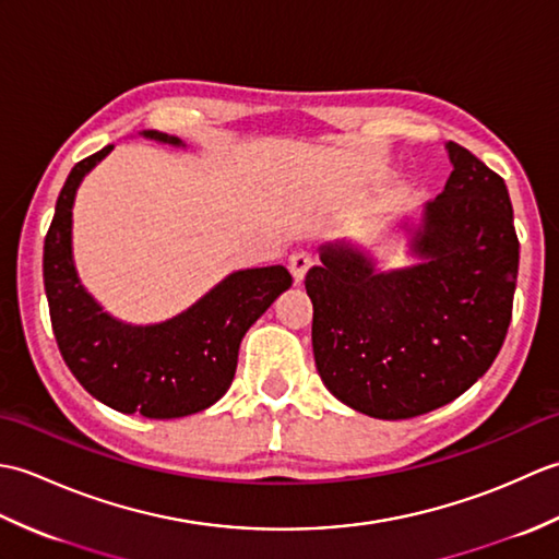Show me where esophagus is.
<instances>
[{
  "instance_id": "34e87169",
  "label": "esophagus",
  "mask_w": 559,
  "mask_h": 559,
  "mask_svg": "<svg viewBox=\"0 0 559 559\" xmlns=\"http://www.w3.org/2000/svg\"><path fill=\"white\" fill-rule=\"evenodd\" d=\"M312 261H314V259H312V254H310V252H295V254H290V259H288V266H290L293 278L300 283V281L307 276V271H310Z\"/></svg>"
}]
</instances>
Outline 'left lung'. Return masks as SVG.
<instances>
[{
	"label": "left lung",
	"mask_w": 559,
	"mask_h": 559,
	"mask_svg": "<svg viewBox=\"0 0 559 559\" xmlns=\"http://www.w3.org/2000/svg\"><path fill=\"white\" fill-rule=\"evenodd\" d=\"M444 192L408 233V266L382 269L355 242L319 247L305 276L319 377L341 403L403 420L459 399L500 353L519 273L504 180L449 141Z\"/></svg>",
	"instance_id": "left-lung-1"
}]
</instances>
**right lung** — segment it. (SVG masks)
I'll list each match as a JSON object with an SVG mask.
<instances>
[{"mask_svg": "<svg viewBox=\"0 0 559 559\" xmlns=\"http://www.w3.org/2000/svg\"><path fill=\"white\" fill-rule=\"evenodd\" d=\"M141 136L185 146L182 139L156 129H144ZM110 151L105 146L76 163L57 199L43 252L52 331L71 374L93 399L144 418H185L213 406L230 389L247 329L293 286V276L286 266L233 271L204 298L160 324H127L105 312L76 273L71 209L83 177Z\"/></svg>", "mask_w": 559, "mask_h": 559, "instance_id": "obj_1", "label": "right lung"}]
</instances>
